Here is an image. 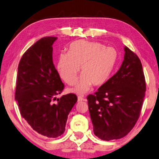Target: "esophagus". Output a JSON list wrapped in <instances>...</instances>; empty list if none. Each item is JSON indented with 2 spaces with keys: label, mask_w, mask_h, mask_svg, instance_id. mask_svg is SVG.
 <instances>
[{
  "label": "esophagus",
  "mask_w": 159,
  "mask_h": 159,
  "mask_svg": "<svg viewBox=\"0 0 159 159\" xmlns=\"http://www.w3.org/2000/svg\"><path fill=\"white\" fill-rule=\"evenodd\" d=\"M84 98L81 97V96H79L78 97V102H81V101H84Z\"/></svg>",
  "instance_id": "1"
}]
</instances>
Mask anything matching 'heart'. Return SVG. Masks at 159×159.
<instances>
[{
	"mask_svg": "<svg viewBox=\"0 0 159 159\" xmlns=\"http://www.w3.org/2000/svg\"><path fill=\"white\" fill-rule=\"evenodd\" d=\"M117 60L118 53L115 48H106L100 42L79 40L69 45L68 52L58 55L57 70L67 84L73 85L80 67L82 75L71 91L84 93L92 84H104L112 74Z\"/></svg>",
	"mask_w": 159,
	"mask_h": 159,
	"instance_id": "obj_1",
	"label": "heart"
}]
</instances>
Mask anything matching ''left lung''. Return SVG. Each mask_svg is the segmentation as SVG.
<instances>
[{
	"label": "left lung",
	"instance_id": "8db88e82",
	"mask_svg": "<svg viewBox=\"0 0 159 159\" xmlns=\"http://www.w3.org/2000/svg\"><path fill=\"white\" fill-rule=\"evenodd\" d=\"M119 70L87 97L93 133L103 140L120 139L139 118L146 86L141 62L127 47Z\"/></svg>",
	"mask_w": 159,
	"mask_h": 159
}]
</instances>
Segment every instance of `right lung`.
Listing matches in <instances>:
<instances>
[{
    "label": "right lung",
    "mask_w": 159,
    "mask_h": 159,
    "mask_svg": "<svg viewBox=\"0 0 159 159\" xmlns=\"http://www.w3.org/2000/svg\"><path fill=\"white\" fill-rule=\"evenodd\" d=\"M56 39L42 38L26 51L18 66L15 93L22 117L34 131L48 138L63 134L68 115L78 100L74 93L56 97L65 87L52 61ZM55 100L58 102L54 103Z\"/></svg>",
    "instance_id": "obj_1"
}]
</instances>
